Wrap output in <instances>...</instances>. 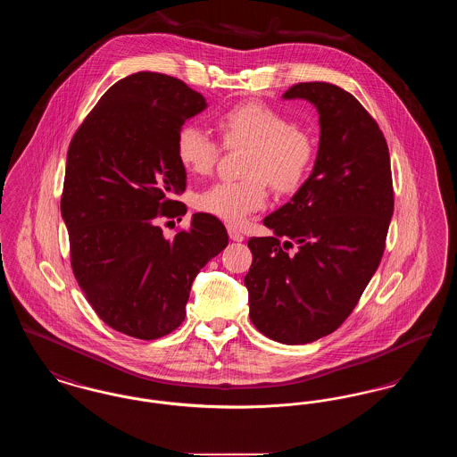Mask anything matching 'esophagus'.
<instances>
[{
  "instance_id": "obj_1",
  "label": "esophagus",
  "mask_w": 457,
  "mask_h": 457,
  "mask_svg": "<svg viewBox=\"0 0 457 457\" xmlns=\"http://www.w3.org/2000/svg\"><path fill=\"white\" fill-rule=\"evenodd\" d=\"M228 235L233 241H243V235L239 233L238 229L235 226H228Z\"/></svg>"
}]
</instances>
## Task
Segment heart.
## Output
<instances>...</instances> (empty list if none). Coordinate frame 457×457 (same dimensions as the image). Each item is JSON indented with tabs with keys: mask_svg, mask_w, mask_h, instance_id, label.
I'll use <instances>...</instances> for the list:
<instances>
[{
	"mask_svg": "<svg viewBox=\"0 0 457 457\" xmlns=\"http://www.w3.org/2000/svg\"><path fill=\"white\" fill-rule=\"evenodd\" d=\"M226 149L248 147L243 181H219L194 198L196 211L228 224H241L267 205L269 185L278 194H293L310 173L315 145L306 131L261 101H245L222 111L214 120ZM176 157L195 174L211 173L218 162V142L195 125H183L176 133Z\"/></svg>",
	"mask_w": 457,
	"mask_h": 457,
	"instance_id": "obj_1",
	"label": "heart"
}]
</instances>
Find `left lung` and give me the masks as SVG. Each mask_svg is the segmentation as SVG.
Wrapping results in <instances>:
<instances>
[{
  "mask_svg": "<svg viewBox=\"0 0 457 457\" xmlns=\"http://www.w3.org/2000/svg\"><path fill=\"white\" fill-rule=\"evenodd\" d=\"M283 97L319 111V153L300 190L263 219L274 235L248 239L245 286L263 336L306 345L341 327L382 261L394 212L391 157L377 121L345 88L302 82Z\"/></svg>",
  "mask_w": 457,
  "mask_h": 457,
  "instance_id": "obj_1",
  "label": "left lung"
}]
</instances>
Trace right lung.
<instances>
[{
	"instance_id": "obj_1",
	"label": "right lung",
	"mask_w": 457,
	"mask_h": 457,
	"mask_svg": "<svg viewBox=\"0 0 457 457\" xmlns=\"http://www.w3.org/2000/svg\"><path fill=\"white\" fill-rule=\"evenodd\" d=\"M205 108L185 82L138 71L104 92L68 147L62 216L75 279L104 324L137 339L181 326L196 274L228 245L204 212L173 239L159 228L187 214L174 200L187 187L174 142Z\"/></svg>"
}]
</instances>
